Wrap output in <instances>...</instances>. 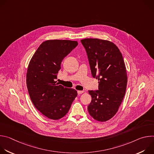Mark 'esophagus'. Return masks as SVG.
I'll return each mask as SVG.
<instances>
[{
    "instance_id": "1",
    "label": "esophagus",
    "mask_w": 154,
    "mask_h": 154,
    "mask_svg": "<svg viewBox=\"0 0 154 154\" xmlns=\"http://www.w3.org/2000/svg\"><path fill=\"white\" fill-rule=\"evenodd\" d=\"M83 92H84L83 91H77L78 94H82Z\"/></svg>"
}]
</instances>
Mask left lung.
I'll list each match as a JSON object with an SVG mask.
<instances>
[{
	"mask_svg": "<svg viewBox=\"0 0 154 154\" xmlns=\"http://www.w3.org/2000/svg\"><path fill=\"white\" fill-rule=\"evenodd\" d=\"M89 60L92 76L99 80V90H90L92 100L88 110L94 119L105 122L117 113L125 94L127 76L118 48L107 40H81Z\"/></svg>",
	"mask_w": 154,
	"mask_h": 154,
	"instance_id": "left-lung-1",
	"label": "left lung"
}]
</instances>
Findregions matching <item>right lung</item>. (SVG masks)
<instances>
[{"instance_id": "obj_1", "label": "right lung", "mask_w": 154, "mask_h": 154, "mask_svg": "<svg viewBox=\"0 0 154 154\" xmlns=\"http://www.w3.org/2000/svg\"><path fill=\"white\" fill-rule=\"evenodd\" d=\"M77 45L75 41L47 40L30 61L26 75L29 94L35 108L49 119L58 120L64 116L77 96L75 90L55 81L62 60Z\"/></svg>"}]
</instances>
